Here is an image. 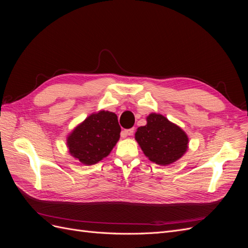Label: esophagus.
Masks as SVG:
<instances>
[{
    "mask_svg": "<svg viewBox=\"0 0 248 248\" xmlns=\"http://www.w3.org/2000/svg\"><path fill=\"white\" fill-rule=\"evenodd\" d=\"M134 132V128H130V129H125L123 130V137H128V136H132Z\"/></svg>",
    "mask_w": 248,
    "mask_h": 248,
    "instance_id": "obj_1",
    "label": "esophagus"
}]
</instances>
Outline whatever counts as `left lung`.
<instances>
[{
    "mask_svg": "<svg viewBox=\"0 0 248 248\" xmlns=\"http://www.w3.org/2000/svg\"><path fill=\"white\" fill-rule=\"evenodd\" d=\"M136 140L148 158L159 166L177 161L188 148L187 134L166 117L155 112L147 117L145 126L139 127Z\"/></svg>",
    "mask_w": 248,
    "mask_h": 248,
    "instance_id": "1",
    "label": "left lung"
}]
</instances>
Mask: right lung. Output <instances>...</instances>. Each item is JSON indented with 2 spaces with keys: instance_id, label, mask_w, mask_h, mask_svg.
Masks as SVG:
<instances>
[{
  "instance_id": "right-lung-1",
  "label": "right lung",
  "mask_w": 248,
  "mask_h": 248,
  "mask_svg": "<svg viewBox=\"0 0 248 248\" xmlns=\"http://www.w3.org/2000/svg\"><path fill=\"white\" fill-rule=\"evenodd\" d=\"M121 127L115 112L99 110L90 115L67 138L69 153L86 166L107 157L120 139Z\"/></svg>"
}]
</instances>
